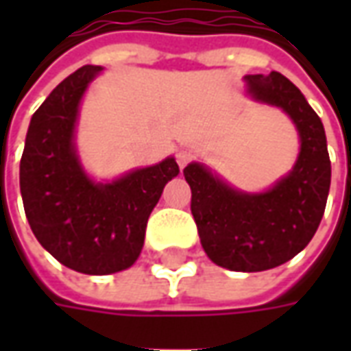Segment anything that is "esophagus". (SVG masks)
I'll list each match as a JSON object with an SVG mask.
<instances>
[{
	"mask_svg": "<svg viewBox=\"0 0 351 351\" xmlns=\"http://www.w3.org/2000/svg\"><path fill=\"white\" fill-rule=\"evenodd\" d=\"M191 158H193V156H191L190 150H184V148L182 150H178V152H176V163H178V167L180 169L186 167V165L191 161Z\"/></svg>",
	"mask_w": 351,
	"mask_h": 351,
	"instance_id": "obj_1",
	"label": "esophagus"
}]
</instances>
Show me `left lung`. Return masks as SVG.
Segmentation results:
<instances>
[{
    "instance_id": "1",
    "label": "left lung",
    "mask_w": 351,
    "mask_h": 351,
    "mask_svg": "<svg viewBox=\"0 0 351 351\" xmlns=\"http://www.w3.org/2000/svg\"><path fill=\"white\" fill-rule=\"evenodd\" d=\"M246 95L280 108L295 123L299 156L269 190L233 188L205 163L184 169L191 188V214L205 254L223 269L259 272L295 258L324 218L331 186V160L324 123L301 90L284 75H246Z\"/></svg>"
}]
</instances>
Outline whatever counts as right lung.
I'll use <instances>...</instances> for the list:
<instances>
[{"label":"right lung","instance_id":"add662e5","mask_svg":"<svg viewBox=\"0 0 351 351\" xmlns=\"http://www.w3.org/2000/svg\"><path fill=\"white\" fill-rule=\"evenodd\" d=\"M101 71L84 65L50 92L32 116L20 160V193L35 239L62 265L93 276L137 261L148 216L180 173L169 156L105 182L88 175L75 131L82 97Z\"/></svg>","mask_w":351,"mask_h":351}]
</instances>
